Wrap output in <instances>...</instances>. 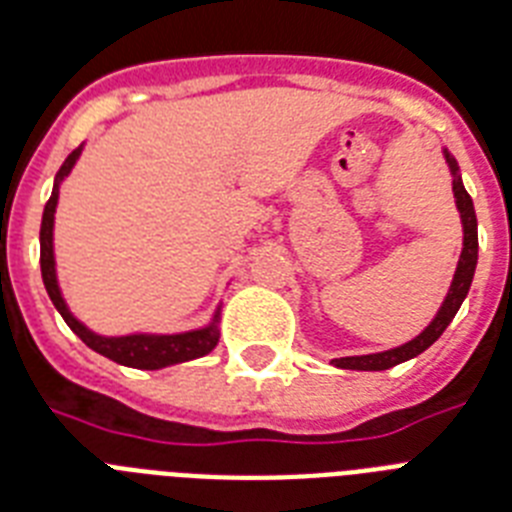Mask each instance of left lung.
Here are the masks:
<instances>
[{
	"label": "left lung",
	"instance_id": "8db88e82",
	"mask_svg": "<svg viewBox=\"0 0 512 512\" xmlns=\"http://www.w3.org/2000/svg\"><path fill=\"white\" fill-rule=\"evenodd\" d=\"M445 159L450 164V172H453V193H455V204H458L460 211V222H463V251H460L458 269H455L453 285L447 290V298L442 303V308L437 311V316L432 319V324L421 332L418 337H413L411 342H405L400 348L384 350V353H369V356H348V358H335L337 369H356V371H384L398 366L403 361H411L418 353H424L429 345L439 340V335L445 332L447 324L453 322L455 314H458L460 303L466 301L468 287L474 282L476 272V261H479V230H476V211L474 201L463 188V180L458 175V162H455L450 151L445 149Z\"/></svg>",
	"mask_w": 512,
	"mask_h": 512
}]
</instances>
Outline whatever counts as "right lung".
<instances>
[{
    "label": "right lung",
    "instance_id": "1",
    "mask_svg": "<svg viewBox=\"0 0 512 512\" xmlns=\"http://www.w3.org/2000/svg\"><path fill=\"white\" fill-rule=\"evenodd\" d=\"M83 146L67 156L65 164L59 167L57 177H54L52 196L44 206V217H41V277H44V287L49 298H52L54 308H57L67 327L73 329L80 340L86 342L88 348L101 353L104 358L130 369H164L172 363L193 361L217 348L219 342V308L214 311L211 324L201 329H190V332H180V335H122V337H104L96 335L83 322H78L70 308H67L62 290L57 285V266H54V211H57V198H59V183L70 175V170L78 162Z\"/></svg>",
    "mask_w": 512,
    "mask_h": 512
}]
</instances>
